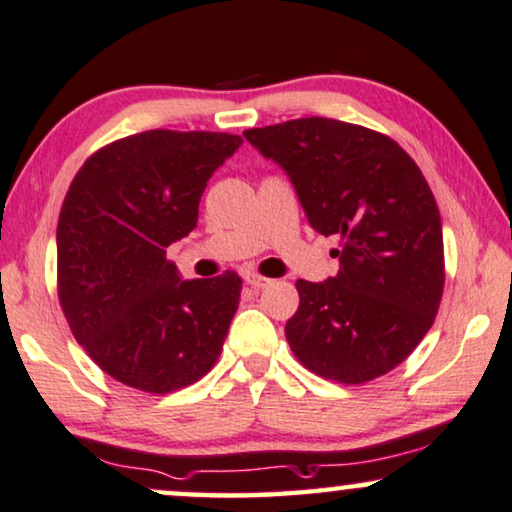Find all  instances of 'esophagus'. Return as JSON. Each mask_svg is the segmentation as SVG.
<instances>
[{
	"instance_id": "1",
	"label": "esophagus",
	"mask_w": 512,
	"mask_h": 512,
	"mask_svg": "<svg viewBox=\"0 0 512 512\" xmlns=\"http://www.w3.org/2000/svg\"><path fill=\"white\" fill-rule=\"evenodd\" d=\"M244 281H247V284H249L251 288H265V286L272 284V279L261 277V274H256V272H247V274H244Z\"/></svg>"
}]
</instances>
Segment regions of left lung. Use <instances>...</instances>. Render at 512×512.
Wrapping results in <instances>:
<instances>
[{
	"instance_id": "8db88e82",
	"label": "left lung",
	"mask_w": 512,
	"mask_h": 512,
	"mask_svg": "<svg viewBox=\"0 0 512 512\" xmlns=\"http://www.w3.org/2000/svg\"><path fill=\"white\" fill-rule=\"evenodd\" d=\"M244 138L286 170L311 228L342 238L337 277L295 281V358L348 385L388 374L432 328L446 281L441 214L416 161L383 133L328 117Z\"/></svg>"
}]
</instances>
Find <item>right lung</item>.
Masks as SVG:
<instances>
[{
    "mask_svg": "<svg viewBox=\"0 0 512 512\" xmlns=\"http://www.w3.org/2000/svg\"><path fill=\"white\" fill-rule=\"evenodd\" d=\"M240 145L233 133L143 131L94 152L66 191L59 305L76 342L129 388H187L224 348L242 279L182 281L166 247L194 231L207 180Z\"/></svg>",
    "mask_w": 512,
    "mask_h": 512,
    "instance_id": "obj_1",
    "label": "right lung"
}]
</instances>
